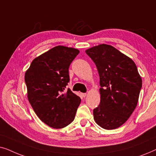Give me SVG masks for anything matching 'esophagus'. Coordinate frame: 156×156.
<instances>
[{
    "mask_svg": "<svg viewBox=\"0 0 156 156\" xmlns=\"http://www.w3.org/2000/svg\"><path fill=\"white\" fill-rule=\"evenodd\" d=\"M82 96L83 97H85L87 96V94L86 93H82Z\"/></svg>",
    "mask_w": 156,
    "mask_h": 156,
    "instance_id": "34e87169",
    "label": "esophagus"
}]
</instances>
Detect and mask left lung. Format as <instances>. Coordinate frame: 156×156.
<instances>
[{"mask_svg":"<svg viewBox=\"0 0 156 156\" xmlns=\"http://www.w3.org/2000/svg\"><path fill=\"white\" fill-rule=\"evenodd\" d=\"M100 78V104L93 110L99 126L112 130L122 126L137 106L142 80L132 59L109 44L86 50Z\"/></svg>","mask_w":156,"mask_h":156,"instance_id":"obj_1","label":"left lung"}]
</instances>
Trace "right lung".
I'll list each match as a JSON object with an SVG mask.
<instances>
[{"label": "right lung", "mask_w": 156, "mask_h": 156, "mask_svg": "<svg viewBox=\"0 0 156 156\" xmlns=\"http://www.w3.org/2000/svg\"><path fill=\"white\" fill-rule=\"evenodd\" d=\"M77 49L58 45L35 58L25 74L27 99L42 122L62 129L74 121L81 99L66 86Z\"/></svg>", "instance_id": "right-lung-1"}]
</instances>
